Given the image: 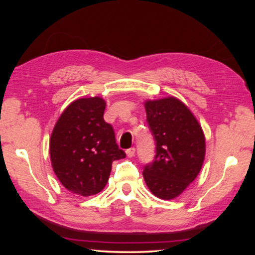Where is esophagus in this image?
<instances>
[{"mask_svg": "<svg viewBox=\"0 0 255 255\" xmlns=\"http://www.w3.org/2000/svg\"><path fill=\"white\" fill-rule=\"evenodd\" d=\"M135 153H136L135 147H131V148H129V149L126 150V154H127L128 157H133V156H135Z\"/></svg>", "mask_w": 255, "mask_h": 255, "instance_id": "esophagus-1", "label": "esophagus"}]
</instances>
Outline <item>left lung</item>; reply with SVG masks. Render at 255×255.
<instances>
[{
	"label": "left lung",
	"mask_w": 255,
	"mask_h": 255,
	"mask_svg": "<svg viewBox=\"0 0 255 255\" xmlns=\"http://www.w3.org/2000/svg\"><path fill=\"white\" fill-rule=\"evenodd\" d=\"M147 123L155 139V157L143 171L154 196L171 200L197 178L205 159L201 126L189 108L169 97L145 102Z\"/></svg>",
	"instance_id": "left-lung-1"
}]
</instances>
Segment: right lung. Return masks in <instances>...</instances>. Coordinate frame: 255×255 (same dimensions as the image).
Instances as JSON below:
<instances>
[{"instance_id": "right-lung-1", "label": "right lung", "mask_w": 255, "mask_h": 255, "mask_svg": "<svg viewBox=\"0 0 255 255\" xmlns=\"http://www.w3.org/2000/svg\"><path fill=\"white\" fill-rule=\"evenodd\" d=\"M102 98L73 101L56 123L49 141L51 166L68 191L89 197L106 187L112 162L126 154L116 143L111 125L103 119Z\"/></svg>"}]
</instances>
